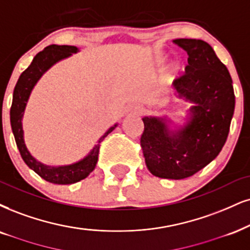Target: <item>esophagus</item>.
I'll return each instance as SVG.
<instances>
[{"instance_id": "esophagus-1", "label": "esophagus", "mask_w": 250, "mask_h": 250, "mask_svg": "<svg viewBox=\"0 0 250 250\" xmlns=\"http://www.w3.org/2000/svg\"><path fill=\"white\" fill-rule=\"evenodd\" d=\"M141 112V107L137 104H131L127 107V113L128 115H140Z\"/></svg>"}]
</instances>
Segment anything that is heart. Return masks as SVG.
I'll use <instances>...</instances> for the list:
<instances>
[{"label":"heart","instance_id":"b5f03b06","mask_svg":"<svg viewBox=\"0 0 250 250\" xmlns=\"http://www.w3.org/2000/svg\"><path fill=\"white\" fill-rule=\"evenodd\" d=\"M178 70H180V63L176 62V61H174V62H171L170 64H169V67H168V75L169 76L177 75Z\"/></svg>","mask_w":250,"mask_h":250}]
</instances>
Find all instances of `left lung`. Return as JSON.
<instances>
[{
  "label": "left lung",
  "instance_id": "8db88e82",
  "mask_svg": "<svg viewBox=\"0 0 250 250\" xmlns=\"http://www.w3.org/2000/svg\"><path fill=\"white\" fill-rule=\"evenodd\" d=\"M174 42L188 53L186 74L172 82L174 95L191 106L184 116H145L140 144L150 174L182 180L208 166L223 149L235 96L229 69L208 42Z\"/></svg>",
  "mask_w": 250,
  "mask_h": 250
}]
</instances>
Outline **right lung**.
<instances>
[{
	"mask_svg": "<svg viewBox=\"0 0 250 250\" xmlns=\"http://www.w3.org/2000/svg\"><path fill=\"white\" fill-rule=\"evenodd\" d=\"M80 52V48L76 46L70 45H50L44 48L42 52L33 58L32 62L27 68L21 74L20 79L16 83L12 95V104L10 109V124L11 130L14 133L16 145L20 150L21 159L26 163L27 167L37 172L40 177L45 181L51 182L54 184H73L76 182L84 180L89 176V174L96 167L98 160V152H100V145L107 134L111 133L118 126V123L112 125L104 133L96 145L92 147L84 158L80 159L79 161L70 163V165L62 166H50L42 163L37 160L30 150L27 149L25 139H24L23 130V117L25 112V107L29 102L30 95L33 88L42 79V76L52 68L55 63L60 62L67 58L72 57L73 54Z\"/></svg>",
	"mask_w": 250,
	"mask_h": 250,
	"instance_id": "obj_1",
	"label": "right lung"
}]
</instances>
